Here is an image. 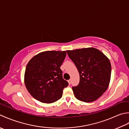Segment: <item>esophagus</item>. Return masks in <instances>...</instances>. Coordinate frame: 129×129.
<instances>
[{
	"mask_svg": "<svg viewBox=\"0 0 129 129\" xmlns=\"http://www.w3.org/2000/svg\"><path fill=\"white\" fill-rule=\"evenodd\" d=\"M68 83H69V85H70V84H71V80H68Z\"/></svg>",
	"mask_w": 129,
	"mask_h": 129,
	"instance_id": "1",
	"label": "esophagus"
}]
</instances>
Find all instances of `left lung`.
<instances>
[{
	"label": "left lung",
	"mask_w": 129,
	"mask_h": 129,
	"mask_svg": "<svg viewBox=\"0 0 129 129\" xmlns=\"http://www.w3.org/2000/svg\"><path fill=\"white\" fill-rule=\"evenodd\" d=\"M67 53L80 75L79 84L72 87L76 98L85 102L96 100L109 87L111 73L109 59L93 47L68 50Z\"/></svg>",
	"instance_id": "obj_1"
}]
</instances>
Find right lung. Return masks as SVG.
Wrapping results in <instances>:
<instances>
[{
	"instance_id": "right-lung-1",
	"label": "right lung",
	"mask_w": 129,
	"mask_h": 129,
	"mask_svg": "<svg viewBox=\"0 0 129 129\" xmlns=\"http://www.w3.org/2000/svg\"><path fill=\"white\" fill-rule=\"evenodd\" d=\"M66 56V51H44L28 62L24 83L29 93L38 101L51 104L62 98L63 90L68 85L60 68Z\"/></svg>"
}]
</instances>
